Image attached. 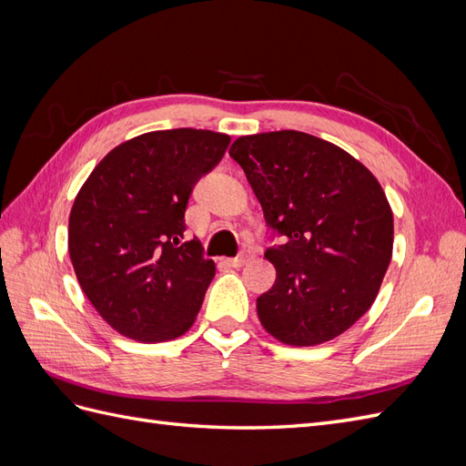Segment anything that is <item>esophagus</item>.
Returning <instances> with one entry per match:
<instances>
[{"label":"esophagus","instance_id":"esophagus-1","mask_svg":"<svg viewBox=\"0 0 466 466\" xmlns=\"http://www.w3.org/2000/svg\"><path fill=\"white\" fill-rule=\"evenodd\" d=\"M252 257H255V250H252V248H243L241 255L235 257V258H229V260H228V264H231V266L238 268V266L247 264V262H248Z\"/></svg>","mask_w":466,"mask_h":466}]
</instances>
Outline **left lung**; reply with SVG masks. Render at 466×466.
Returning a JSON list of instances; mask_svg holds the SVG:
<instances>
[{"mask_svg":"<svg viewBox=\"0 0 466 466\" xmlns=\"http://www.w3.org/2000/svg\"><path fill=\"white\" fill-rule=\"evenodd\" d=\"M241 165L272 237L274 286L257 299L262 327L291 346L348 330L375 301L392 257V211L377 178L344 149L305 132L243 136Z\"/></svg>","mask_w":466,"mask_h":466,"instance_id":"obj_1","label":"left lung"}]
</instances>
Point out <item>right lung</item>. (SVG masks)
I'll use <instances>...</instances> for the list:
<instances>
[{"label":"right lung","mask_w":466,"mask_h":466,"mask_svg":"<svg viewBox=\"0 0 466 466\" xmlns=\"http://www.w3.org/2000/svg\"><path fill=\"white\" fill-rule=\"evenodd\" d=\"M229 136L177 128L112 149L69 216L79 286L112 329L139 342L185 334L216 276L198 238H185L192 190L225 155Z\"/></svg>","instance_id":"right-lung-1"}]
</instances>
